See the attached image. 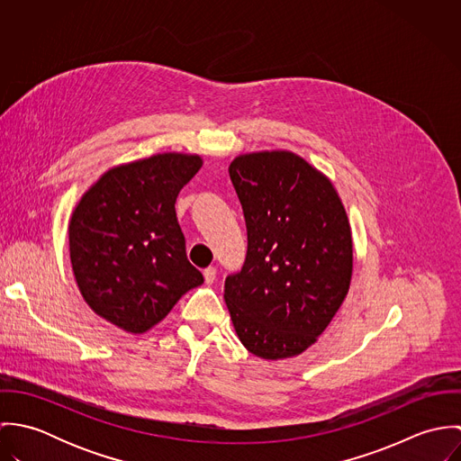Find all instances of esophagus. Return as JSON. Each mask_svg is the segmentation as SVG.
Masks as SVG:
<instances>
[{"mask_svg": "<svg viewBox=\"0 0 461 461\" xmlns=\"http://www.w3.org/2000/svg\"><path fill=\"white\" fill-rule=\"evenodd\" d=\"M203 278H205V284L211 285V284L216 280V267H212V266H211V267H205V269H203Z\"/></svg>", "mask_w": 461, "mask_h": 461, "instance_id": "34e87169", "label": "esophagus"}]
</instances>
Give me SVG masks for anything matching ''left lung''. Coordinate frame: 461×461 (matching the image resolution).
Listing matches in <instances>:
<instances>
[{
  "mask_svg": "<svg viewBox=\"0 0 461 461\" xmlns=\"http://www.w3.org/2000/svg\"><path fill=\"white\" fill-rule=\"evenodd\" d=\"M229 176L249 234L241 271L225 280L232 325L256 357H296L318 340L349 291L346 209L329 177L289 150L240 154Z\"/></svg>",
  "mask_w": 461,
  "mask_h": 461,
  "instance_id": "8db88e82",
  "label": "left lung"
}]
</instances>
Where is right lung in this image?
Here are the masks:
<instances>
[{
	"mask_svg": "<svg viewBox=\"0 0 461 461\" xmlns=\"http://www.w3.org/2000/svg\"><path fill=\"white\" fill-rule=\"evenodd\" d=\"M202 167L163 152L106 170L76 203L68 252L86 305L130 333L158 325L203 282L186 258L176 198Z\"/></svg>",
	"mask_w": 461,
	"mask_h": 461,
	"instance_id": "1",
	"label": "right lung"
}]
</instances>
